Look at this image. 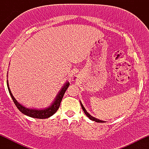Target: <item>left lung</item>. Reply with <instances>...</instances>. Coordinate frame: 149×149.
Here are the masks:
<instances>
[{
	"mask_svg": "<svg viewBox=\"0 0 149 149\" xmlns=\"http://www.w3.org/2000/svg\"><path fill=\"white\" fill-rule=\"evenodd\" d=\"M80 105H81L82 109H83V111H84V113H85V115H86L87 116H88V117L89 118H90V120H93V121H95V122H97V123H104V121H103V120H101L97 119V118H96L92 117V116L91 115H90V114L89 113H88V111H87L86 109H85V108H84V107H83V104L81 103V102H80Z\"/></svg>",
	"mask_w": 149,
	"mask_h": 149,
	"instance_id": "left-lung-1",
	"label": "left lung"
}]
</instances>
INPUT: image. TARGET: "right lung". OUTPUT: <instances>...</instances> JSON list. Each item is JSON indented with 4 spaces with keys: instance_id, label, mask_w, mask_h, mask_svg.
Instances as JSON below:
<instances>
[{
    "instance_id": "obj_1",
    "label": "right lung",
    "mask_w": 149,
    "mask_h": 149,
    "mask_svg": "<svg viewBox=\"0 0 149 149\" xmlns=\"http://www.w3.org/2000/svg\"><path fill=\"white\" fill-rule=\"evenodd\" d=\"M7 85H8V91H9V93L10 96L12 97V99H13V102H14L16 107H17V109L22 113H24L26 116H29V117L34 118L45 119L50 117V116H52L53 114H54L57 112L58 109L59 108V106H60L61 102V100H62L63 97H64L65 92L66 91L67 88H69L70 83L69 82L66 81V83H64V85L62 86V88H61V90H59V92H58L57 96H56L55 99H54V101L52 102V103L51 104L49 107H46L45 109H29V108L24 107V106L22 105L21 104L19 103L16 100V99H15L14 96L13 95V94H12L11 90H10L9 87V84H8V80H7Z\"/></svg>"
}]
</instances>
